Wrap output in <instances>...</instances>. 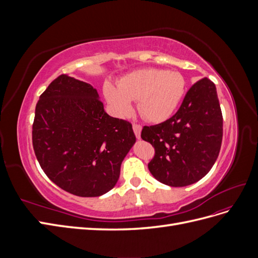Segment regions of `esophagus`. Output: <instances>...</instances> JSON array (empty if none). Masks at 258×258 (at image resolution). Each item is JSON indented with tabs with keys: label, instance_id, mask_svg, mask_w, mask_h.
Returning a JSON list of instances; mask_svg holds the SVG:
<instances>
[{
	"label": "esophagus",
	"instance_id": "esophagus-1",
	"mask_svg": "<svg viewBox=\"0 0 258 258\" xmlns=\"http://www.w3.org/2000/svg\"><path fill=\"white\" fill-rule=\"evenodd\" d=\"M132 128H134V131H135V135H136V137H137V139H140L141 138V130H142V126L141 124H139V123H134L132 124Z\"/></svg>",
	"mask_w": 258,
	"mask_h": 258
}]
</instances>
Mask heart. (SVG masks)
Segmentation results:
<instances>
[{"instance_id": "obj_1", "label": "heart", "mask_w": 258, "mask_h": 258, "mask_svg": "<svg viewBox=\"0 0 258 258\" xmlns=\"http://www.w3.org/2000/svg\"><path fill=\"white\" fill-rule=\"evenodd\" d=\"M105 98L121 116L132 111L130 101H138V110L152 122L167 120L174 113L185 93V80L176 71L142 69L123 76L118 89L104 86Z\"/></svg>"}]
</instances>
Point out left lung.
<instances>
[{
    "label": "left lung",
    "mask_w": 258,
    "mask_h": 258,
    "mask_svg": "<svg viewBox=\"0 0 258 258\" xmlns=\"http://www.w3.org/2000/svg\"><path fill=\"white\" fill-rule=\"evenodd\" d=\"M144 141L155 150L148 170L159 182L183 187L198 182L216 161L223 139V115L215 85L208 77L186 92L166 121L144 126Z\"/></svg>",
    "instance_id": "left-lung-1"
}]
</instances>
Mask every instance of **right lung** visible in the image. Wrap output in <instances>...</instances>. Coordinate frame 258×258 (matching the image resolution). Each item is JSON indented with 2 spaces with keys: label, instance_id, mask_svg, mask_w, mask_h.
I'll list each match as a JSON object with an SVG mask.
<instances>
[{
  "label": "right lung",
  "instance_id": "right-lung-1",
  "mask_svg": "<svg viewBox=\"0 0 258 258\" xmlns=\"http://www.w3.org/2000/svg\"><path fill=\"white\" fill-rule=\"evenodd\" d=\"M135 142L132 124L107 115L87 83L62 74L37 101L32 126L37 161L54 184L75 196L111 190Z\"/></svg>",
  "mask_w": 258,
  "mask_h": 258
}]
</instances>
